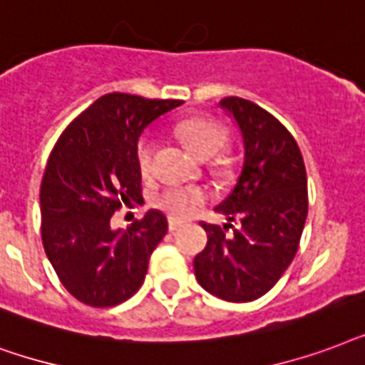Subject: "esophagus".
Masks as SVG:
<instances>
[{"label":"esophagus","mask_w":365,"mask_h":365,"mask_svg":"<svg viewBox=\"0 0 365 365\" xmlns=\"http://www.w3.org/2000/svg\"><path fill=\"white\" fill-rule=\"evenodd\" d=\"M180 227H182V222L177 221V219H169V230H171V232H175V230H179Z\"/></svg>","instance_id":"1"}]
</instances>
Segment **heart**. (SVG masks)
Here are the masks:
<instances>
[{
  "label": "heart",
  "instance_id": "obj_1",
  "mask_svg": "<svg viewBox=\"0 0 365 365\" xmlns=\"http://www.w3.org/2000/svg\"><path fill=\"white\" fill-rule=\"evenodd\" d=\"M177 135L188 146V150L200 160H207L227 143V129L213 118L194 115L177 123ZM137 165L144 179L152 175L154 165V140L143 137L137 143ZM209 200V192L203 186L169 185L152 197L154 207L162 209L171 219H188L196 215Z\"/></svg>",
  "mask_w": 365,
  "mask_h": 365
}]
</instances>
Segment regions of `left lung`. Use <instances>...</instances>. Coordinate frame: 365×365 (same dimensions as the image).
Returning a JSON list of instances; mask_svg holds the SVG:
<instances>
[{
    "label": "left lung",
    "instance_id": "obj_1",
    "mask_svg": "<svg viewBox=\"0 0 365 365\" xmlns=\"http://www.w3.org/2000/svg\"><path fill=\"white\" fill-rule=\"evenodd\" d=\"M219 104L238 123L244 165L217 207L227 225L202 222L207 245L194 259V272L215 297L250 303L272 289L297 253L309 213L307 171L297 140L270 112L240 97Z\"/></svg>",
    "mask_w": 365,
    "mask_h": 365
}]
</instances>
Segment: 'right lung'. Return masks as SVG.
Returning <instances> with one entry per match:
<instances>
[{
	"instance_id": "obj_1",
	"label": "right lung",
	"mask_w": 365,
	"mask_h": 365,
	"mask_svg": "<svg viewBox=\"0 0 365 365\" xmlns=\"http://www.w3.org/2000/svg\"><path fill=\"white\" fill-rule=\"evenodd\" d=\"M182 101L108 93L62 131L45 168L41 240L56 276L83 304L104 309L133 297L168 219L150 209L127 230H112L121 203L140 202L137 143L144 127Z\"/></svg>"
}]
</instances>
